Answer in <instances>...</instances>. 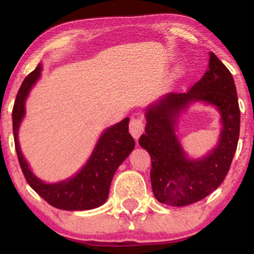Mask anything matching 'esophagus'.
Returning <instances> with one entry per match:
<instances>
[{
    "instance_id": "1",
    "label": "esophagus",
    "mask_w": 254,
    "mask_h": 254,
    "mask_svg": "<svg viewBox=\"0 0 254 254\" xmlns=\"http://www.w3.org/2000/svg\"><path fill=\"white\" fill-rule=\"evenodd\" d=\"M128 130H130V133L135 140L139 139V136L142 134L144 131V123L142 121V119L132 118L130 121V126H128Z\"/></svg>"
}]
</instances>
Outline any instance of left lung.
<instances>
[{
	"mask_svg": "<svg viewBox=\"0 0 254 254\" xmlns=\"http://www.w3.org/2000/svg\"><path fill=\"white\" fill-rule=\"evenodd\" d=\"M204 100L221 112L223 128L220 143L200 161H188L174 134L179 112L189 102ZM145 133L139 143L151 157L150 179L158 201L186 206L205 198L226 177L238 147L240 107L233 77L214 53H209L208 70L186 93H168L145 113Z\"/></svg>",
	"mask_w": 254,
	"mask_h": 254,
	"instance_id": "1",
	"label": "left lung"
}]
</instances>
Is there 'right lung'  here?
<instances>
[{"label":"right lung","instance_id":"right-lung-1","mask_svg":"<svg viewBox=\"0 0 254 254\" xmlns=\"http://www.w3.org/2000/svg\"><path fill=\"white\" fill-rule=\"evenodd\" d=\"M39 65L25 77L16 94L12 119L16 154L24 178L47 203L54 207L66 210H84L98 207L105 203L109 196L111 182L119 166L134 148V140L128 133V118L106 128L98 140L91 158L75 177L58 184H45L34 176L18 142V130L24 115V101L32 86L39 78Z\"/></svg>","mask_w":254,"mask_h":254}]
</instances>
